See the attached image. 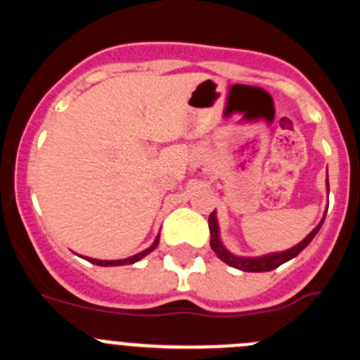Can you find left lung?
<instances>
[{
    "instance_id": "8db88e82",
    "label": "left lung",
    "mask_w": 360,
    "mask_h": 360,
    "mask_svg": "<svg viewBox=\"0 0 360 360\" xmlns=\"http://www.w3.org/2000/svg\"><path fill=\"white\" fill-rule=\"evenodd\" d=\"M326 186H328V180H326ZM323 221H324V218L321 219V224L317 225V227L314 229V231H311L310 234H308V236L301 241V243H297L295 247H292V249L285 250V252H272V254H266V256H262V257H241V256H234V254H231L227 249H225L224 245H221V241H219L218 219H216V212L212 211L211 214H209L211 249L214 250L216 256H218L221 262H225L227 265L234 266V269H240V270H243V272H269V270L278 269L279 265H283L285 262H288V259H292V257L297 256V254L301 252V250H303L304 247H307V245L314 240V238H316V234L319 232Z\"/></svg>"
}]
</instances>
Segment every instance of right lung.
I'll return each instance as SVG.
<instances>
[{"mask_svg": "<svg viewBox=\"0 0 360 360\" xmlns=\"http://www.w3.org/2000/svg\"><path fill=\"white\" fill-rule=\"evenodd\" d=\"M158 240H160V236H157V240L153 241V245H151V247H149V249L142 250V252L135 254V256H131V257H126V259H117V262H103V259H94V257H86V259H88V262H90V263H94V265H101V266H119V265H131V263H135V262H141L142 257H144V256H148V254L151 252V250H155V249H157Z\"/></svg>", "mask_w": 360, "mask_h": 360, "instance_id": "right-lung-1", "label": "right lung"}]
</instances>
